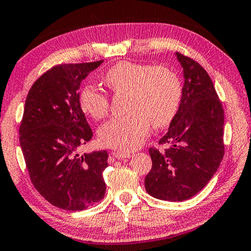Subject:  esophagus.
<instances>
[{
	"mask_svg": "<svg viewBox=\"0 0 251 251\" xmlns=\"http://www.w3.org/2000/svg\"><path fill=\"white\" fill-rule=\"evenodd\" d=\"M113 156L118 158V160H124V158H128L132 156V154L128 152H119V151H117V152L113 153Z\"/></svg>",
	"mask_w": 251,
	"mask_h": 251,
	"instance_id": "34e87169",
	"label": "esophagus"
}]
</instances>
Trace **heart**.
Instances as JSON below:
<instances>
[{
  "mask_svg": "<svg viewBox=\"0 0 251 251\" xmlns=\"http://www.w3.org/2000/svg\"><path fill=\"white\" fill-rule=\"evenodd\" d=\"M104 82L115 95L126 94L125 116L106 122L98 132L104 146L129 152L137 149L150 132L168 126L180 107L182 85L176 71L166 66L121 61L104 75ZM85 113L100 119L108 114L109 97L104 90L86 86L80 93Z\"/></svg>",
  "mask_w": 251,
  "mask_h": 251,
  "instance_id": "b5f03b06",
  "label": "heart"
}]
</instances>
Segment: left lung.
<instances>
[{"instance_id":"left-lung-1","label":"left lung","mask_w":251,"mask_h":251,"mask_svg":"<svg viewBox=\"0 0 251 251\" xmlns=\"http://www.w3.org/2000/svg\"><path fill=\"white\" fill-rule=\"evenodd\" d=\"M176 57L185 78L181 104L158 142L162 149H150L153 165L145 177L147 193L165 201L196 196L225 155V113L211 78L192 58L178 52Z\"/></svg>"}]
</instances>
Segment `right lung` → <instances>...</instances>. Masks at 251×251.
<instances>
[{
	"label": "right lung",
	"instance_id": "right-lung-1",
	"mask_svg": "<svg viewBox=\"0 0 251 251\" xmlns=\"http://www.w3.org/2000/svg\"><path fill=\"white\" fill-rule=\"evenodd\" d=\"M102 61L63 63L46 71L29 90L20 125V145L35 190L69 211H81L105 197L107 151L77 154L93 137L79 87Z\"/></svg>",
	"mask_w": 251,
	"mask_h": 251
}]
</instances>
